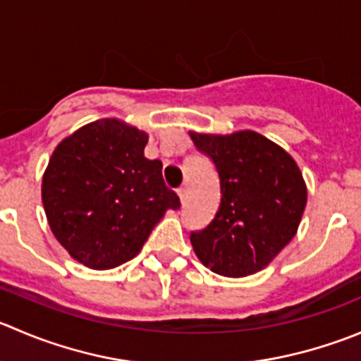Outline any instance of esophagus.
Here are the masks:
<instances>
[{
  "mask_svg": "<svg viewBox=\"0 0 361 361\" xmlns=\"http://www.w3.org/2000/svg\"><path fill=\"white\" fill-rule=\"evenodd\" d=\"M178 195H180L181 202L187 201V197H188V185L187 183H183L180 188H178Z\"/></svg>",
  "mask_w": 361,
  "mask_h": 361,
  "instance_id": "34e87169",
  "label": "esophagus"
}]
</instances>
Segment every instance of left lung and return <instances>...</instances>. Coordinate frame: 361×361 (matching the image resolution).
<instances>
[{"instance_id":"1","label":"left lung","mask_w":361,"mask_h":361,"mask_svg":"<svg viewBox=\"0 0 361 361\" xmlns=\"http://www.w3.org/2000/svg\"><path fill=\"white\" fill-rule=\"evenodd\" d=\"M190 137L220 178L215 219L190 233L195 255L224 277L257 274L298 231L307 204L300 167L286 149L257 132H190Z\"/></svg>"}]
</instances>
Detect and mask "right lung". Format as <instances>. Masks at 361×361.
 I'll return each mask as SVG.
<instances>
[{
    "instance_id": "right-lung-1",
    "label": "right lung",
    "mask_w": 361,
    "mask_h": 361,
    "mask_svg": "<svg viewBox=\"0 0 361 361\" xmlns=\"http://www.w3.org/2000/svg\"><path fill=\"white\" fill-rule=\"evenodd\" d=\"M148 134L106 118L84 125L52 152L42 202L56 240L75 261L111 269L141 252L167 209L180 208L162 162L148 160Z\"/></svg>"
}]
</instances>
